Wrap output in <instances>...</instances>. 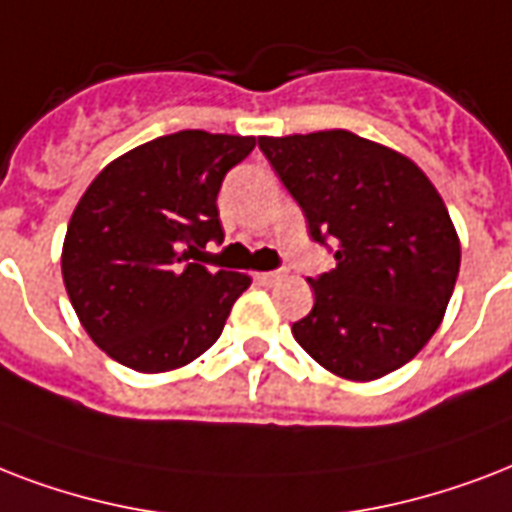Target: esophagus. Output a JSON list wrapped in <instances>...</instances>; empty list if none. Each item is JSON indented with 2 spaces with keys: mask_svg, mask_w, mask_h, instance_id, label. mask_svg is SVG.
I'll return each instance as SVG.
<instances>
[{
  "mask_svg": "<svg viewBox=\"0 0 512 512\" xmlns=\"http://www.w3.org/2000/svg\"><path fill=\"white\" fill-rule=\"evenodd\" d=\"M280 277H283V269H272V272H259V275H256V280L264 285H272V283H277Z\"/></svg>",
  "mask_w": 512,
  "mask_h": 512,
  "instance_id": "1",
  "label": "esophagus"
}]
</instances>
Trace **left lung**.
I'll list each match as a JSON object with an SVG mask.
<instances>
[{
    "label": "left lung",
    "mask_w": 512,
    "mask_h": 512,
    "mask_svg": "<svg viewBox=\"0 0 512 512\" xmlns=\"http://www.w3.org/2000/svg\"><path fill=\"white\" fill-rule=\"evenodd\" d=\"M259 149L336 267L307 277L315 307L293 339L331 374L371 382L438 331L459 275V237L417 162L350 130L261 136Z\"/></svg>",
    "instance_id": "8db88e82"
}]
</instances>
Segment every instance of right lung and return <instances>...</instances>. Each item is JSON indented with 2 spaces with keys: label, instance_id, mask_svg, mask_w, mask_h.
Listing matches in <instances>:
<instances>
[{
  "label": "right lung",
  "instance_id": "obj_1",
  "mask_svg": "<svg viewBox=\"0 0 512 512\" xmlns=\"http://www.w3.org/2000/svg\"><path fill=\"white\" fill-rule=\"evenodd\" d=\"M253 136L178 130L112 160L71 213L61 272L79 323L101 350L141 374L200 358L251 285L197 264L224 240L221 181Z\"/></svg>",
  "mask_w": 512,
  "mask_h": 512
}]
</instances>
